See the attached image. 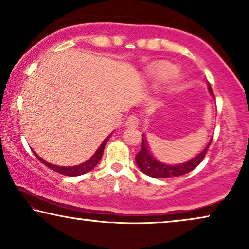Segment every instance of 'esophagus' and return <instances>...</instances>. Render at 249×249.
<instances>
[{"label": "esophagus", "mask_w": 249, "mask_h": 249, "mask_svg": "<svg viewBox=\"0 0 249 249\" xmlns=\"http://www.w3.org/2000/svg\"><path fill=\"white\" fill-rule=\"evenodd\" d=\"M125 125H126L127 127H138L139 125V119L137 116L134 115H131L130 117H127L126 121H125Z\"/></svg>", "instance_id": "1"}]
</instances>
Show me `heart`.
Masks as SVG:
<instances>
[{
  "label": "heart",
  "mask_w": 249,
  "mask_h": 249,
  "mask_svg": "<svg viewBox=\"0 0 249 249\" xmlns=\"http://www.w3.org/2000/svg\"><path fill=\"white\" fill-rule=\"evenodd\" d=\"M177 74H178V68L175 67L174 65L165 62V64L159 65L158 67L156 68L154 77L158 83H165L170 81L171 78H173Z\"/></svg>",
  "instance_id": "heart-1"
}]
</instances>
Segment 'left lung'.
Masks as SVG:
<instances>
[{
  "mask_svg": "<svg viewBox=\"0 0 249 249\" xmlns=\"http://www.w3.org/2000/svg\"><path fill=\"white\" fill-rule=\"evenodd\" d=\"M207 86H208V91H210V93L214 97L213 90H212L210 83H208ZM211 142L212 140L199 155H197L196 157L190 159L189 161H185V163L178 164V165H171V164H165L163 161H159L158 159L151 154L150 150H149L147 140L144 139V135L142 134L141 150L139 151V154L137 156H135V161H137L139 168H140L144 174H147L151 178H168L180 177V175L187 174L189 172H191L194 168H196L198 165L200 164V161L203 160L204 157L207 154V150L208 148H210Z\"/></svg>",
  "mask_w": 249,
  "mask_h": 249,
  "instance_id": "left-lung-1",
  "label": "left lung"
}]
</instances>
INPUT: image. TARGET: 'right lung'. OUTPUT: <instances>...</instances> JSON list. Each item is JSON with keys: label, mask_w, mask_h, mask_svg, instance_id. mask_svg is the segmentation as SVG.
Listing matches in <instances>:
<instances>
[{"label": "right lung", "mask_w": 249, "mask_h": 249, "mask_svg": "<svg viewBox=\"0 0 249 249\" xmlns=\"http://www.w3.org/2000/svg\"><path fill=\"white\" fill-rule=\"evenodd\" d=\"M110 135L111 134H109L108 137L106 138L104 141H102V143L100 144V147L98 148V150L94 152V155L92 156V157L89 159V160L84 161V163L81 164V165H76V166H71V167L57 166V165L50 164V163H48V161H45L44 159L39 157L38 155H36V152H34V155L39 159V160H41V163L44 164L45 166H48L49 168H51L52 171L57 172V173L67 175V177H77V175H82V174L88 173V172H90L91 170H93V168L97 166L98 163H99V161H100V159L102 157V154H104L105 145L108 142L109 139H110Z\"/></svg>", "instance_id": "obj_1"}]
</instances>
